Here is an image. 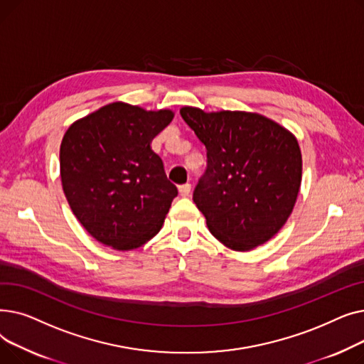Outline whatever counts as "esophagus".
Returning a JSON list of instances; mask_svg holds the SVG:
<instances>
[{"mask_svg":"<svg viewBox=\"0 0 364 364\" xmlns=\"http://www.w3.org/2000/svg\"><path fill=\"white\" fill-rule=\"evenodd\" d=\"M178 192L183 198H187V196H190V193H192V186H190L188 183L183 184V186L178 187Z\"/></svg>","mask_w":364,"mask_h":364,"instance_id":"1","label":"esophagus"}]
</instances>
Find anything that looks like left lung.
I'll return each mask as SVG.
<instances>
[{
  "label": "left lung",
  "mask_w": 364,
  "mask_h": 364,
  "mask_svg": "<svg viewBox=\"0 0 364 364\" xmlns=\"http://www.w3.org/2000/svg\"><path fill=\"white\" fill-rule=\"evenodd\" d=\"M180 113L206 147L208 166L193 200L209 232L233 251L269 242L288 221L299 193L296 137L255 112L184 106Z\"/></svg>",
  "instance_id": "1"
}]
</instances>
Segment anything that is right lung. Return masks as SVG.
<instances>
[{
  "label": "right lung",
  "mask_w": 364,
  "mask_h": 364,
  "mask_svg": "<svg viewBox=\"0 0 364 364\" xmlns=\"http://www.w3.org/2000/svg\"><path fill=\"white\" fill-rule=\"evenodd\" d=\"M174 112L109 103L75 121L60 144V178L75 217L100 243L136 250L156 236L177 196L151 140Z\"/></svg>",
  "instance_id": "obj_1"
}]
</instances>
